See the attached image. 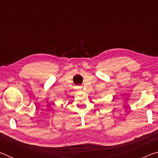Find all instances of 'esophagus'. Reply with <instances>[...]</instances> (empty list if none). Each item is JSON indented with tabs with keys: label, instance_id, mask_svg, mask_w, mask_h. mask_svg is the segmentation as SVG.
<instances>
[{
	"label": "esophagus",
	"instance_id": "1",
	"mask_svg": "<svg viewBox=\"0 0 158 158\" xmlns=\"http://www.w3.org/2000/svg\"><path fill=\"white\" fill-rule=\"evenodd\" d=\"M78 89H81V87H80V86H79V87H78Z\"/></svg>",
	"mask_w": 158,
	"mask_h": 158
}]
</instances>
